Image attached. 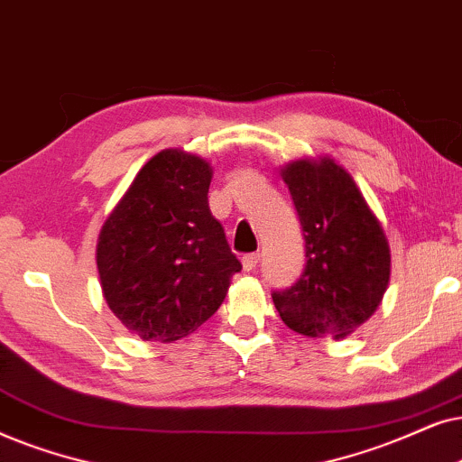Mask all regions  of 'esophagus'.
<instances>
[{
    "label": "esophagus",
    "mask_w": 462,
    "mask_h": 462,
    "mask_svg": "<svg viewBox=\"0 0 462 462\" xmlns=\"http://www.w3.org/2000/svg\"><path fill=\"white\" fill-rule=\"evenodd\" d=\"M257 260H260V254H247L243 255V270H247V273H251L257 266Z\"/></svg>",
    "instance_id": "obj_1"
}]
</instances>
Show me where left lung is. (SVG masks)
<instances>
[{"mask_svg":"<svg viewBox=\"0 0 462 462\" xmlns=\"http://www.w3.org/2000/svg\"><path fill=\"white\" fill-rule=\"evenodd\" d=\"M306 241L298 282L274 291L289 329L309 337H346L383 302L391 249L383 224L334 158H302L281 167Z\"/></svg>","mask_w":462,"mask_h":462,"instance_id":"8db88e82","label":"left lung"}]
</instances>
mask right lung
I'll use <instances>...</instances> for the list:
<instances>
[{
    "label": "right lung",
    "mask_w": 462,
    "mask_h": 462,
    "mask_svg": "<svg viewBox=\"0 0 462 462\" xmlns=\"http://www.w3.org/2000/svg\"><path fill=\"white\" fill-rule=\"evenodd\" d=\"M213 167L196 153L147 160L97 241L103 298L141 340L175 342L211 319L241 262L208 211Z\"/></svg>",
    "instance_id": "obj_1"
}]
</instances>
